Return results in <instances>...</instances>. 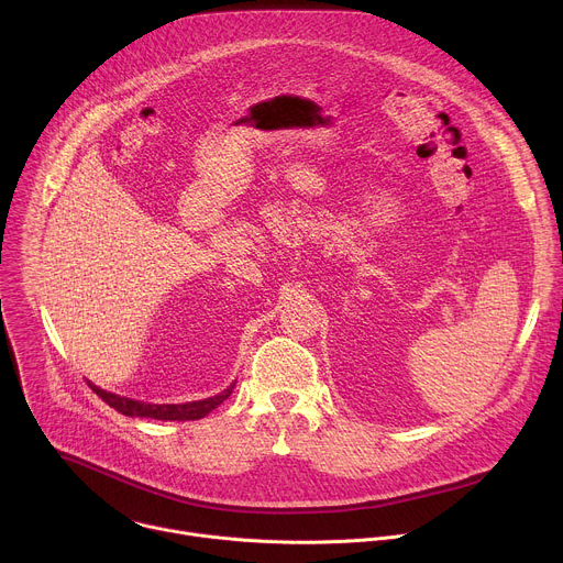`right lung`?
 <instances>
[{
    "label": "right lung",
    "mask_w": 563,
    "mask_h": 563,
    "mask_svg": "<svg viewBox=\"0 0 563 563\" xmlns=\"http://www.w3.org/2000/svg\"><path fill=\"white\" fill-rule=\"evenodd\" d=\"M89 387L104 400L107 406H111L113 410H118L124 417H146V419H157V421H196L207 417L211 410H216L224 398H229L231 387H227L222 394H216L211 398L205 400H196V404H183V406H148L142 404V400H133V398H124L118 394H111L107 389H100L98 385L89 383Z\"/></svg>",
    "instance_id": "right-lung-1"
}]
</instances>
